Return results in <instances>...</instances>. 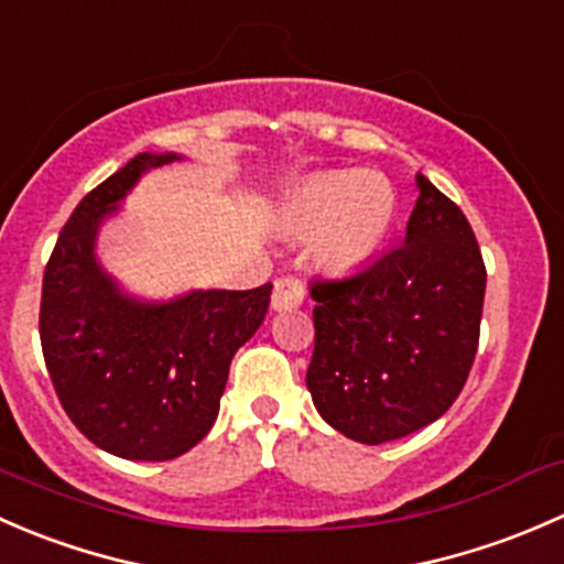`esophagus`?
<instances>
[{"label":"esophagus","mask_w":564,"mask_h":564,"mask_svg":"<svg viewBox=\"0 0 564 564\" xmlns=\"http://www.w3.org/2000/svg\"><path fill=\"white\" fill-rule=\"evenodd\" d=\"M304 304V282L299 276H280L274 282V295H271V306L276 312L295 310V306Z\"/></svg>","instance_id":"1"}]
</instances>
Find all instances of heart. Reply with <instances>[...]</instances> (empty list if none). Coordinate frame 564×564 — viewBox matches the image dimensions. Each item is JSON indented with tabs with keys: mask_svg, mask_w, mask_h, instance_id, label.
I'll return each mask as SVG.
<instances>
[{
	"mask_svg": "<svg viewBox=\"0 0 564 564\" xmlns=\"http://www.w3.org/2000/svg\"><path fill=\"white\" fill-rule=\"evenodd\" d=\"M393 206V189L380 173H325L288 195L282 223L290 234L312 236L323 269L350 271L382 247Z\"/></svg>",
	"mask_w": 564,
	"mask_h": 564,
	"instance_id": "heart-1",
	"label": "heart"
}]
</instances>
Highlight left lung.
I'll list each match as a JSON object with an SVG mask.
<instances>
[{
    "label": "left lung",
    "mask_w": 564,
    "mask_h": 564,
    "mask_svg": "<svg viewBox=\"0 0 564 564\" xmlns=\"http://www.w3.org/2000/svg\"><path fill=\"white\" fill-rule=\"evenodd\" d=\"M397 249L339 280H315L306 388L325 423L364 445L437 421L478 352L486 265L462 208L417 173Z\"/></svg>",
    "instance_id": "8db88e82"
}]
</instances>
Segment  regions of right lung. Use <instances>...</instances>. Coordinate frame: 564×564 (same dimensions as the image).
I'll return each instance as SVG.
<instances>
[{
  "instance_id": "1",
  "label": "right lung",
  "mask_w": 564,
  "mask_h": 564,
  "mask_svg": "<svg viewBox=\"0 0 564 564\" xmlns=\"http://www.w3.org/2000/svg\"><path fill=\"white\" fill-rule=\"evenodd\" d=\"M176 160L143 152L91 189L43 276L40 341L56 397L84 437L130 462H167L206 437L230 361L271 301V282L138 301L97 263L102 219L119 212L143 173Z\"/></svg>"
}]
</instances>
